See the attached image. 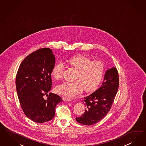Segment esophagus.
Wrapping results in <instances>:
<instances>
[{"label":"esophagus","mask_w":146,"mask_h":146,"mask_svg":"<svg viewBox=\"0 0 146 146\" xmlns=\"http://www.w3.org/2000/svg\"><path fill=\"white\" fill-rule=\"evenodd\" d=\"M62 100L64 101H70L72 100V99L69 98H67V97H65V96H62Z\"/></svg>","instance_id":"obj_1"}]
</instances>
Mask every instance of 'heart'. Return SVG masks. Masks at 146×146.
Returning <instances> with one entry per match:
<instances>
[{
  "mask_svg": "<svg viewBox=\"0 0 146 146\" xmlns=\"http://www.w3.org/2000/svg\"><path fill=\"white\" fill-rule=\"evenodd\" d=\"M71 67L77 70L72 82H64L57 85L56 92L63 96L72 97L82 92H92L99 86L105 71L104 63L93 60L83 55L72 56L67 60ZM65 70V65L62 61L56 63L51 74L55 79L62 78Z\"/></svg>",
  "mask_w": 146,
  "mask_h": 146,
  "instance_id": "1",
  "label": "heart"
}]
</instances>
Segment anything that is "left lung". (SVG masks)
<instances>
[{"label":"left lung","instance_id":"left-lung-1","mask_svg":"<svg viewBox=\"0 0 146 146\" xmlns=\"http://www.w3.org/2000/svg\"><path fill=\"white\" fill-rule=\"evenodd\" d=\"M119 86V76L115 67L106 72L102 85L83 101L86 109L76 120L83 125H93L101 121L110 111Z\"/></svg>","mask_w":146,"mask_h":146}]
</instances>
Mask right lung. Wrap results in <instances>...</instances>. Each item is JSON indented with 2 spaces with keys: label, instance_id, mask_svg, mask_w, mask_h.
<instances>
[{
  "label": "right lung",
  "instance_id": "obj_1",
  "mask_svg": "<svg viewBox=\"0 0 146 146\" xmlns=\"http://www.w3.org/2000/svg\"><path fill=\"white\" fill-rule=\"evenodd\" d=\"M55 63L52 50L38 49L28 55L21 62L16 76V88L20 104L26 116L42 123L54 118L56 106L61 97L52 93L51 72ZM47 95L45 100L43 96Z\"/></svg>",
  "mask_w": 146,
  "mask_h": 146
}]
</instances>
